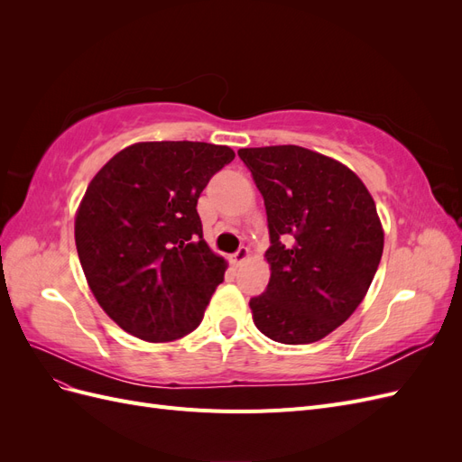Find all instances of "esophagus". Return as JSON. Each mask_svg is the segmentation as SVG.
Listing matches in <instances>:
<instances>
[{
	"label": "esophagus",
	"mask_w": 462,
	"mask_h": 462,
	"mask_svg": "<svg viewBox=\"0 0 462 462\" xmlns=\"http://www.w3.org/2000/svg\"><path fill=\"white\" fill-rule=\"evenodd\" d=\"M248 256H250V250H248L246 246H241V248L236 250V253L231 256V262H233L235 265H243V263L248 260Z\"/></svg>",
	"instance_id": "obj_1"
}]
</instances>
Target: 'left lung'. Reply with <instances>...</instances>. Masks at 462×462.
Returning a JSON list of instances; mask_svg holds the SVG:
<instances>
[{
	"label": "left lung",
	"instance_id": "left-lung-1",
	"mask_svg": "<svg viewBox=\"0 0 462 462\" xmlns=\"http://www.w3.org/2000/svg\"><path fill=\"white\" fill-rule=\"evenodd\" d=\"M268 216L272 277L250 299L256 328L277 343L324 339L365 299L383 253L372 194L348 170L302 146L241 148Z\"/></svg>",
	"mask_w": 462,
	"mask_h": 462
}]
</instances>
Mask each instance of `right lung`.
<instances>
[{
	"label": "right lung",
	"instance_id": "add662e5",
	"mask_svg": "<svg viewBox=\"0 0 462 462\" xmlns=\"http://www.w3.org/2000/svg\"><path fill=\"white\" fill-rule=\"evenodd\" d=\"M235 152L190 141L116 153L82 199L77 253L97 304L134 337L165 343L200 326L227 263L202 236L200 192Z\"/></svg>",
	"mask_w": 462,
	"mask_h": 462
}]
</instances>
